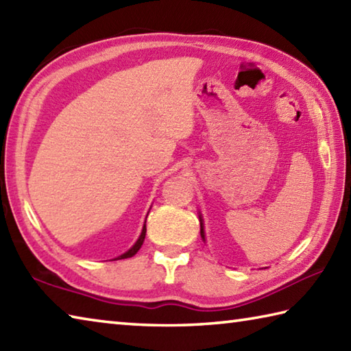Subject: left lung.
Returning a JSON list of instances; mask_svg holds the SVG:
<instances>
[{
    "mask_svg": "<svg viewBox=\"0 0 351 351\" xmlns=\"http://www.w3.org/2000/svg\"><path fill=\"white\" fill-rule=\"evenodd\" d=\"M199 221H201V237H202V239H205V236H204V226H202V219H201V216H199Z\"/></svg>",
    "mask_w": 351,
    "mask_h": 351,
    "instance_id": "1",
    "label": "left lung"
}]
</instances>
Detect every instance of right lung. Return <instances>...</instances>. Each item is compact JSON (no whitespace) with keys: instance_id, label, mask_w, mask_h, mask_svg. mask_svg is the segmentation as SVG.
Instances as JSON below:
<instances>
[{"instance_id":"1","label":"right lung","mask_w":351,"mask_h":351,"mask_svg":"<svg viewBox=\"0 0 351 351\" xmlns=\"http://www.w3.org/2000/svg\"><path fill=\"white\" fill-rule=\"evenodd\" d=\"M144 237H146V222H144L143 231H141V236L138 237V240H136V242H135V245L132 246V248H130L129 251H126L125 254H121V256H120V257H117L115 260H120V258H129V257L135 256V254L138 252V250L141 248V245H143V242H144Z\"/></svg>"}]
</instances>
